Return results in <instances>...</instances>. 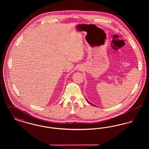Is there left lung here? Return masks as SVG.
<instances>
[{"instance_id":"obj_1","label":"left lung","mask_w":149,"mask_h":149,"mask_svg":"<svg viewBox=\"0 0 149 149\" xmlns=\"http://www.w3.org/2000/svg\"><path fill=\"white\" fill-rule=\"evenodd\" d=\"M86 100H87V99H86ZM87 101H88V102H89V103H90V104H92V105H93V106H94V105H93V104H92V103H91V102H89V101H88V100H87Z\"/></svg>"}]
</instances>
